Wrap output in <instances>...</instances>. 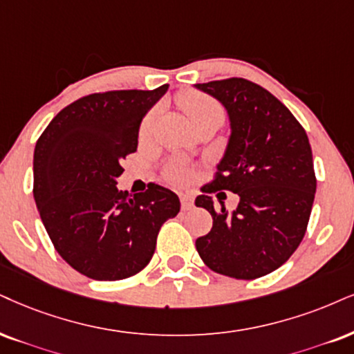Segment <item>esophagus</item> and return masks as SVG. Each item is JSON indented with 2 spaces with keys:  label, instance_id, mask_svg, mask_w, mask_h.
I'll return each mask as SVG.
<instances>
[{
  "label": "esophagus",
  "instance_id": "1",
  "mask_svg": "<svg viewBox=\"0 0 354 354\" xmlns=\"http://www.w3.org/2000/svg\"><path fill=\"white\" fill-rule=\"evenodd\" d=\"M180 203H182V210H190L194 207V198L189 194H182L180 195Z\"/></svg>",
  "mask_w": 354,
  "mask_h": 354
}]
</instances>
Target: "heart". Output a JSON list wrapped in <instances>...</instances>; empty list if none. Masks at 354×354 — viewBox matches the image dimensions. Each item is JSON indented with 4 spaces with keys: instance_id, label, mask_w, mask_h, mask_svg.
I'll list each match as a JSON object with an SVG mask.
<instances>
[{
    "instance_id": "obj_1",
    "label": "heart",
    "mask_w": 354,
    "mask_h": 354,
    "mask_svg": "<svg viewBox=\"0 0 354 354\" xmlns=\"http://www.w3.org/2000/svg\"><path fill=\"white\" fill-rule=\"evenodd\" d=\"M178 104L184 110L187 116L190 118V121L194 126L202 123V121L208 120L213 116H221L223 118V108L216 102L215 98L208 97V95L200 93V91H185L178 97ZM156 111H151L149 115L142 120L141 128H139V138L146 139L151 134L152 124H154ZM164 177L167 178L170 184L182 185L187 184L192 177V169L182 160H174L170 162L164 170Z\"/></svg>"
}]
</instances>
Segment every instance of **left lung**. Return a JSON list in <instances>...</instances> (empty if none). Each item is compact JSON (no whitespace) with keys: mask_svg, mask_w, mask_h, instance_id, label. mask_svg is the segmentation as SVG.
Returning a JSON list of instances; mask_svg holds the SVG:
<instances>
[{"mask_svg":"<svg viewBox=\"0 0 354 354\" xmlns=\"http://www.w3.org/2000/svg\"><path fill=\"white\" fill-rule=\"evenodd\" d=\"M195 86L223 104L231 126L215 178L202 190H230L239 197L231 215L223 202L216 210L208 195L195 198L213 218L210 233L195 246L218 274L263 277L294 254L307 231L317 190L310 142L289 108L246 78Z\"/></svg>","mask_w":354,"mask_h":354,"instance_id":"left-lung-1","label":"left lung"}]
</instances>
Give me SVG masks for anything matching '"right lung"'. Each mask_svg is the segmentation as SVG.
I'll return each mask as SVG.
<instances>
[{
	"label": "right lung",
	"mask_w": 354,
	"mask_h": 354,
	"mask_svg": "<svg viewBox=\"0 0 354 354\" xmlns=\"http://www.w3.org/2000/svg\"><path fill=\"white\" fill-rule=\"evenodd\" d=\"M113 90L65 106L34 149V200L52 244L95 281H120L149 264L160 226L180 210L172 190H118L121 160L138 149L142 118L167 91Z\"/></svg>",
	"instance_id": "add662e5"
}]
</instances>
